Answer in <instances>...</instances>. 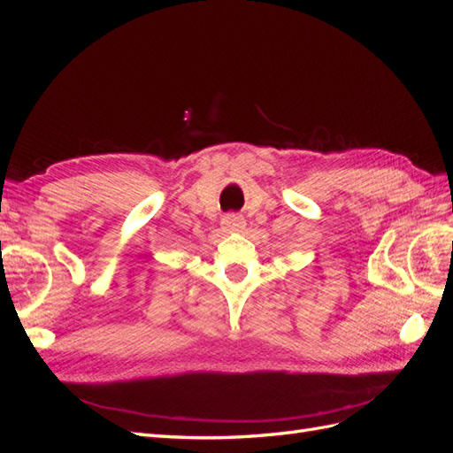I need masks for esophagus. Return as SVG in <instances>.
I'll list each match as a JSON object with an SVG mask.
<instances>
[{"instance_id": "34e87169", "label": "esophagus", "mask_w": 453, "mask_h": 453, "mask_svg": "<svg viewBox=\"0 0 453 453\" xmlns=\"http://www.w3.org/2000/svg\"><path fill=\"white\" fill-rule=\"evenodd\" d=\"M223 226L226 230H242L245 226V219L236 213H228L223 217Z\"/></svg>"}]
</instances>
